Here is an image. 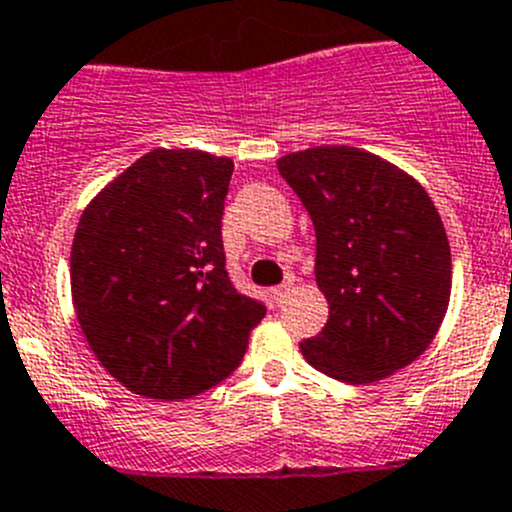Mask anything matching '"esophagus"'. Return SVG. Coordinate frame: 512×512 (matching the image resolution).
<instances>
[{"label": "esophagus", "mask_w": 512, "mask_h": 512, "mask_svg": "<svg viewBox=\"0 0 512 512\" xmlns=\"http://www.w3.org/2000/svg\"><path fill=\"white\" fill-rule=\"evenodd\" d=\"M289 292H292V284H281V287L271 289V299H274L276 304H284V302H287Z\"/></svg>", "instance_id": "34e87169"}]
</instances>
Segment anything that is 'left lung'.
<instances>
[{
    "instance_id": "8db88e82",
    "label": "left lung",
    "mask_w": 512,
    "mask_h": 512,
    "mask_svg": "<svg viewBox=\"0 0 512 512\" xmlns=\"http://www.w3.org/2000/svg\"><path fill=\"white\" fill-rule=\"evenodd\" d=\"M317 233V287L330 317L299 348L342 383H373L414 363L452 292V253L424 187L355 147H314L276 162Z\"/></svg>"
}]
</instances>
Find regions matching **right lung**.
Instances as JSON below:
<instances>
[{
	"label": "right lung",
	"instance_id": "obj_1",
	"mask_svg": "<svg viewBox=\"0 0 512 512\" xmlns=\"http://www.w3.org/2000/svg\"><path fill=\"white\" fill-rule=\"evenodd\" d=\"M233 159L154 149L103 187L70 251L75 317L101 365L147 398H190L241 365L266 307L225 271Z\"/></svg>",
	"mask_w": 512,
	"mask_h": 512
}]
</instances>
